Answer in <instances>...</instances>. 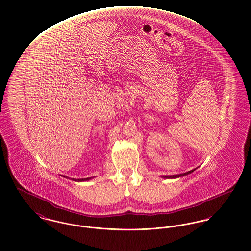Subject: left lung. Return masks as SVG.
Here are the masks:
<instances>
[{
    "mask_svg": "<svg viewBox=\"0 0 251 251\" xmlns=\"http://www.w3.org/2000/svg\"><path fill=\"white\" fill-rule=\"evenodd\" d=\"M194 170L189 171V172H187V173H183V174H179V175H173V176H163L162 177H164V178H177V177H180V176H186V175H189V174H191Z\"/></svg>",
    "mask_w": 251,
    "mask_h": 251,
    "instance_id": "1",
    "label": "left lung"
}]
</instances>
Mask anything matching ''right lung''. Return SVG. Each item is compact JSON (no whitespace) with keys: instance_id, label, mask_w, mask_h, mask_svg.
I'll list each match as a JSON object with an SVG mask.
<instances>
[{"instance_id":"1","label":"right lung","mask_w":251,"mask_h":251,"mask_svg":"<svg viewBox=\"0 0 251 251\" xmlns=\"http://www.w3.org/2000/svg\"><path fill=\"white\" fill-rule=\"evenodd\" d=\"M65 177V176H64ZM90 177H87V178H79V179H75V178H73L72 180L74 181H77V182H81V181H87V180H90Z\"/></svg>"}]
</instances>
